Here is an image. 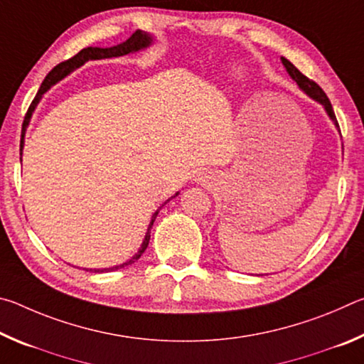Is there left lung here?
<instances>
[{"label": "left lung", "mask_w": 364, "mask_h": 364, "mask_svg": "<svg viewBox=\"0 0 364 364\" xmlns=\"http://www.w3.org/2000/svg\"><path fill=\"white\" fill-rule=\"evenodd\" d=\"M281 63H282V65L286 67L287 73H289V75H291V78L294 80V82L299 85V88H300L301 91H304L305 95L310 96L313 101H316V102L321 104V106H323L324 110H326V114H328L329 119H331L332 122H334V125L338 128V123H337V119H336L334 109H332L329 97L326 96L324 91H323L321 88H319V86H318L315 82H313V80L306 78V77L304 75V73H301L292 63H289V60H287L286 58H281ZM338 132H341V130H338Z\"/></svg>", "instance_id": "1"}]
</instances>
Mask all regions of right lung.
Returning a JSON list of instances; mask_svg holds the SVG:
<instances>
[{"label":"right lung","mask_w":364,"mask_h":364,"mask_svg":"<svg viewBox=\"0 0 364 364\" xmlns=\"http://www.w3.org/2000/svg\"><path fill=\"white\" fill-rule=\"evenodd\" d=\"M154 43V36L149 35L147 32H143V30H136L130 38L125 40L120 45L117 46H110V48H95V46H88V48H83L82 51L78 54H75L72 59L69 60H64V63L58 64L54 69L48 73L46 78L43 80V83L40 86L38 93H36L35 100L30 104V107L27 110V115H26V120H23V134H26V128L28 127L30 119H32V114L35 112L36 106H38V102L41 101L43 95L46 93V91L51 88L53 85H56L60 80L65 78L67 75H70L73 70H77L78 67H82L85 63H88V60H97V59H109V58H120V56H127V54H132V53H138V51H143V49L149 48ZM23 134H22V139H21V156H22V149H23ZM22 160V159H21ZM180 193H176L175 196H171L170 199H173ZM168 199V200H170ZM167 200V202H168ZM167 202H164V204H167ZM160 208H157L156 212H154L152 218H151V223L147 226V232L143 239V244H141V247L138 249L136 254H134L130 260L123 262L122 264H115V267H109V268H83L86 271H93V273H109V271H117L120 268H125L128 264H133L134 262L138 260V258L144 254V250L147 249V245H149V239H151V228L154 225V221H156V217L159 215Z\"/></svg>","instance_id":"obj_1"}]
</instances>
